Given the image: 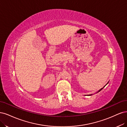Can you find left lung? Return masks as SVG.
<instances>
[{"instance_id":"obj_1","label":"left lung","mask_w":127,"mask_h":127,"mask_svg":"<svg viewBox=\"0 0 127 127\" xmlns=\"http://www.w3.org/2000/svg\"><path fill=\"white\" fill-rule=\"evenodd\" d=\"M107 84H108V83H107ZM105 86H104V87H103V88H104V87H105ZM103 88H102V89H100V90H99V91H98V92H100V91H101V90H102V89H103Z\"/></svg>"}]
</instances>
